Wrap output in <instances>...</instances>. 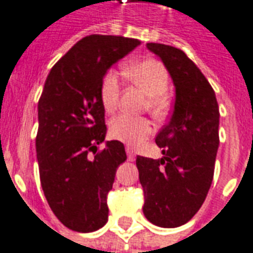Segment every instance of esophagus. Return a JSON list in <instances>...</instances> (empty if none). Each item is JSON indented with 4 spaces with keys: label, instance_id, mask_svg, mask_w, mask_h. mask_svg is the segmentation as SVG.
<instances>
[{
    "label": "esophagus",
    "instance_id": "34e87169",
    "mask_svg": "<svg viewBox=\"0 0 253 253\" xmlns=\"http://www.w3.org/2000/svg\"><path fill=\"white\" fill-rule=\"evenodd\" d=\"M126 157H128V160H129V161H133V160H135V151H133V150L130 149V147H126Z\"/></svg>",
    "mask_w": 253,
    "mask_h": 253
}]
</instances>
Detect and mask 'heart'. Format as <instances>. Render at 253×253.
Segmentation results:
<instances>
[{"label": "heart", "instance_id": "1", "mask_svg": "<svg viewBox=\"0 0 253 253\" xmlns=\"http://www.w3.org/2000/svg\"><path fill=\"white\" fill-rule=\"evenodd\" d=\"M126 76L136 86L147 95L144 109L157 118L167 116L169 110V100L165 93L169 85V74L167 67L160 60L147 57L126 66ZM120 77L118 73L110 69L103 74L99 86L100 103L107 113H113L118 106L120 99ZM153 132V124L143 117L117 116L110 121V135L120 142L137 146Z\"/></svg>", "mask_w": 253, "mask_h": 253}]
</instances>
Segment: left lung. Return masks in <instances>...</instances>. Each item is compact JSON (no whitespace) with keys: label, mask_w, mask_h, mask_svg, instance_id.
Returning <instances> with one entry per match:
<instances>
[{"label":"left lung","mask_w":253,"mask_h":253,"mask_svg":"<svg viewBox=\"0 0 253 253\" xmlns=\"http://www.w3.org/2000/svg\"><path fill=\"white\" fill-rule=\"evenodd\" d=\"M176 89L170 120L156 136L163 158L137 156L143 213L160 227H177L196 215L213 179L219 147V106L201 70L183 50L149 42Z\"/></svg>","instance_id":"1"}]
</instances>
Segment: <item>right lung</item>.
I'll list each match as a JSON object with an SVG mask.
<instances>
[{"instance_id":"obj_1","label":"right lung","mask_w":253,"mask_h":253,"mask_svg":"<svg viewBox=\"0 0 253 253\" xmlns=\"http://www.w3.org/2000/svg\"><path fill=\"white\" fill-rule=\"evenodd\" d=\"M137 45L135 38L84 37L50 69L38 100L36 149L43 194L55 216L78 233L106 224L107 194L126 160L118 140L99 150L107 130L100 80Z\"/></svg>"}]
</instances>
